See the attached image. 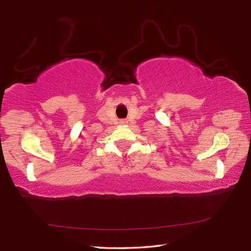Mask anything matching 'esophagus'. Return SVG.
Listing matches in <instances>:
<instances>
[{"label": "esophagus", "mask_w": 251, "mask_h": 251, "mask_svg": "<svg viewBox=\"0 0 251 251\" xmlns=\"http://www.w3.org/2000/svg\"><path fill=\"white\" fill-rule=\"evenodd\" d=\"M120 124H121V125H126L127 121L125 120V119H124V120H120Z\"/></svg>", "instance_id": "obj_1"}]
</instances>
